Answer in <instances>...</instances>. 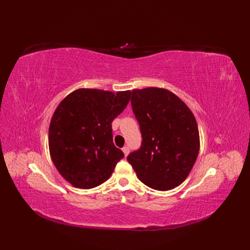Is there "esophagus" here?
I'll return each mask as SVG.
<instances>
[{"mask_svg":"<svg viewBox=\"0 0 250 250\" xmlns=\"http://www.w3.org/2000/svg\"><path fill=\"white\" fill-rule=\"evenodd\" d=\"M122 151H124V153H125V156L126 157L129 155V152H130V148L128 147V146H125V147H124L122 148Z\"/></svg>","mask_w":250,"mask_h":250,"instance_id":"34e87169","label":"esophagus"}]
</instances>
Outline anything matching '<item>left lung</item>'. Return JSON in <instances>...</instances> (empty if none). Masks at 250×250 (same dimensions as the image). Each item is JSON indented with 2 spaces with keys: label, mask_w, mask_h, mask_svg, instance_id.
Segmentation results:
<instances>
[{
  "label": "left lung",
  "mask_w": 250,
  "mask_h": 250,
  "mask_svg": "<svg viewBox=\"0 0 250 250\" xmlns=\"http://www.w3.org/2000/svg\"><path fill=\"white\" fill-rule=\"evenodd\" d=\"M131 105L142 145L126 160L148 187L160 191L177 187L199 155V129L192 111L177 95L161 88L133 90Z\"/></svg>",
  "instance_id": "1"
}]
</instances>
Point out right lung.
I'll return each instance as SVG.
<instances>
[{
    "label": "right lung",
    "instance_id": "1",
    "mask_svg": "<svg viewBox=\"0 0 250 250\" xmlns=\"http://www.w3.org/2000/svg\"><path fill=\"white\" fill-rule=\"evenodd\" d=\"M131 91L78 89L58 105L49 126L51 160L74 187L103 184L125 153L113 143L111 122L128 105Z\"/></svg>",
    "mask_w": 250,
    "mask_h": 250
}]
</instances>
